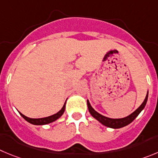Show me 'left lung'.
<instances>
[{"instance_id": "left-lung-1", "label": "left lung", "mask_w": 158, "mask_h": 158, "mask_svg": "<svg viewBox=\"0 0 158 158\" xmlns=\"http://www.w3.org/2000/svg\"><path fill=\"white\" fill-rule=\"evenodd\" d=\"M147 98H148V92H147V96H146V98L144 100V101L143 102V104L139 106L136 110L134 111L133 113L130 114V115L127 116L126 118H107L105 116L101 115V114L97 113L92 107H91L90 104H89V101H87V105H88V109H89V113L91 114V115L94 118H95L97 121H99L101 124H103L104 126H107L109 128H112V129H119V128H122L124 126H127L129 124H130L137 116L139 115V113L142 111L143 109L144 108V107L146 106L147 104Z\"/></svg>"}]
</instances>
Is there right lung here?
<instances>
[{
  "label": "right lung",
  "instance_id": "1",
  "mask_svg": "<svg viewBox=\"0 0 158 158\" xmlns=\"http://www.w3.org/2000/svg\"><path fill=\"white\" fill-rule=\"evenodd\" d=\"M66 103V101H65ZM65 103H64V106L62 107V108L59 110L58 112L56 113L55 114H53V115L49 116V117L47 118H29L26 117L24 114H23L22 113L19 112V114H21L22 117L25 119V120L27 121L29 123L32 124V125H36V126H41V125H46V124H49L51 122H54L55 120H57V118L61 117L63 114L64 111V109H65Z\"/></svg>",
  "mask_w": 158,
  "mask_h": 158
}]
</instances>
